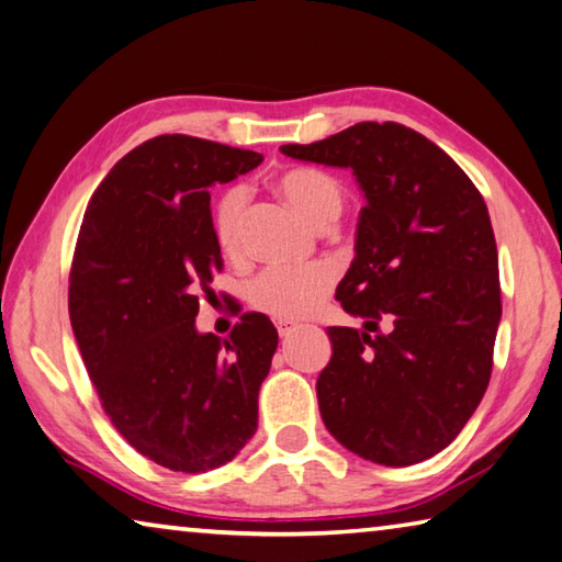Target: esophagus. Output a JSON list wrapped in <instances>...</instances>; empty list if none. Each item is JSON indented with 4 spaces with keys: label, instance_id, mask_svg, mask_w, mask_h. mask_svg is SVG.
I'll return each instance as SVG.
<instances>
[{
    "label": "esophagus",
    "instance_id": "1",
    "mask_svg": "<svg viewBox=\"0 0 562 562\" xmlns=\"http://www.w3.org/2000/svg\"><path fill=\"white\" fill-rule=\"evenodd\" d=\"M274 326H278L280 336H290L294 329H300V324L294 319H278V322H274Z\"/></svg>",
    "mask_w": 562,
    "mask_h": 562
}]
</instances>
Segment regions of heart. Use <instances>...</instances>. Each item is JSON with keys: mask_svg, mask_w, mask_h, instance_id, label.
<instances>
[{"mask_svg": "<svg viewBox=\"0 0 562 562\" xmlns=\"http://www.w3.org/2000/svg\"><path fill=\"white\" fill-rule=\"evenodd\" d=\"M282 199L316 228H326L339 218L344 209V189L331 175L322 169H292L278 181ZM248 189L231 187L221 193L213 211V231L223 250L236 252L240 248L243 213H246ZM336 284V268L331 262L310 265H272L255 274L248 284V300L278 319H304L329 297Z\"/></svg>", "mask_w": 562, "mask_h": 562, "instance_id": "b5f03b06", "label": "heart"}]
</instances>
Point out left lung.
<instances>
[{"label":"left lung","mask_w":562,"mask_h":562,"mask_svg":"<svg viewBox=\"0 0 562 562\" xmlns=\"http://www.w3.org/2000/svg\"><path fill=\"white\" fill-rule=\"evenodd\" d=\"M280 151L351 169L366 199L336 288L363 329H326L331 361L316 379L326 430L375 464L430 459L462 432L492 379L502 288L482 193L435 142L397 122H359Z\"/></svg>","instance_id":"8db88e82"}]
</instances>
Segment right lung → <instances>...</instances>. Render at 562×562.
Returning <instances> with one entry per match:
<instances>
[{
  "label": "right lung",
  "mask_w": 562,
  "mask_h": 562,
  "mask_svg": "<svg viewBox=\"0 0 562 562\" xmlns=\"http://www.w3.org/2000/svg\"><path fill=\"white\" fill-rule=\"evenodd\" d=\"M260 161L199 137L147 139L110 169L80 226L68 288L80 356L117 432L175 472L226 464L258 430L278 329L246 312L221 339L196 314L223 268L209 191Z\"/></svg>",
  "instance_id": "obj_1"
}]
</instances>
